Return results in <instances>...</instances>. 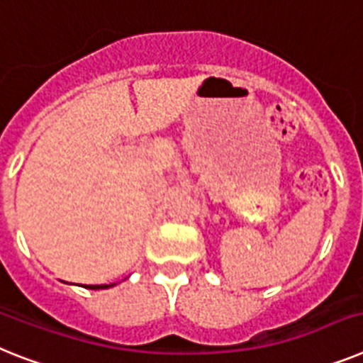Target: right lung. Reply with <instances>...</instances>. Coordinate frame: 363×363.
<instances>
[{
    "label": "right lung",
    "mask_w": 363,
    "mask_h": 363,
    "mask_svg": "<svg viewBox=\"0 0 363 363\" xmlns=\"http://www.w3.org/2000/svg\"><path fill=\"white\" fill-rule=\"evenodd\" d=\"M111 286H114V284H111ZM111 286L97 284V286H84V288H90V290H105V288H111Z\"/></svg>",
    "instance_id": "add662e5"
}]
</instances>
